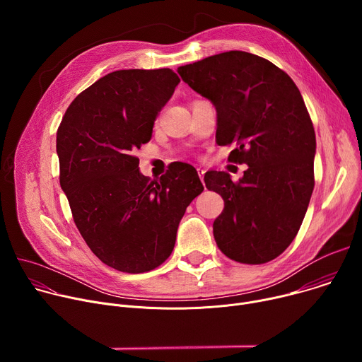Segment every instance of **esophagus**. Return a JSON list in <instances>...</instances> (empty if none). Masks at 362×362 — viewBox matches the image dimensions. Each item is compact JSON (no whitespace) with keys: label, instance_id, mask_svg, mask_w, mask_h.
Segmentation results:
<instances>
[{"label":"esophagus","instance_id":"34e87169","mask_svg":"<svg viewBox=\"0 0 362 362\" xmlns=\"http://www.w3.org/2000/svg\"><path fill=\"white\" fill-rule=\"evenodd\" d=\"M196 170H197V175H199V177H200V180H202V183H203V177H204V170H203V169H200V168H197Z\"/></svg>","mask_w":362,"mask_h":362}]
</instances>
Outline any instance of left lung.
<instances>
[{
  "label": "left lung",
  "instance_id": "8db88e82",
  "mask_svg": "<svg viewBox=\"0 0 362 362\" xmlns=\"http://www.w3.org/2000/svg\"><path fill=\"white\" fill-rule=\"evenodd\" d=\"M182 80L212 101L216 143L235 144L233 163L247 165L239 182L208 172L204 183L225 209L214 222L219 249L230 259L259 265L295 239L314 190L315 132L292 78L246 51H226L177 69Z\"/></svg>",
  "mask_w": 362,
  "mask_h": 362
}]
</instances>
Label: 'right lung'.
<instances>
[{"label": "right lung", "mask_w": 362, "mask_h": 362, "mask_svg": "<svg viewBox=\"0 0 362 362\" xmlns=\"http://www.w3.org/2000/svg\"><path fill=\"white\" fill-rule=\"evenodd\" d=\"M179 83L170 69L109 73L73 100L57 130L60 185L74 223L98 259L122 272L162 265L186 208L203 192L193 166L176 163L150 180L134 156Z\"/></svg>", "instance_id": "1"}]
</instances>
